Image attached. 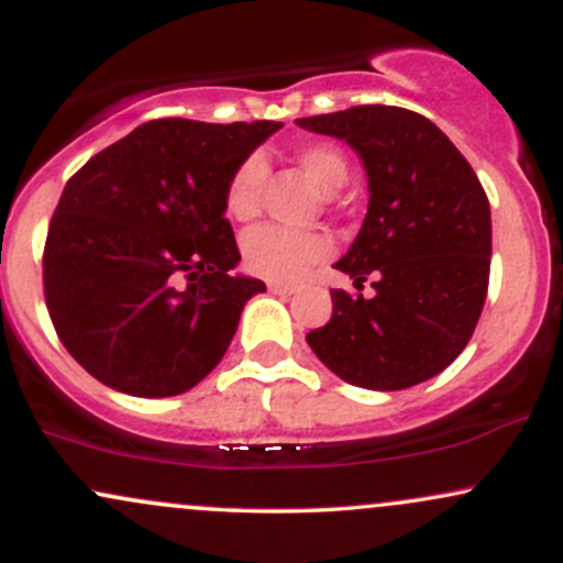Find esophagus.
I'll return each mask as SVG.
<instances>
[{"mask_svg":"<svg viewBox=\"0 0 563 563\" xmlns=\"http://www.w3.org/2000/svg\"><path fill=\"white\" fill-rule=\"evenodd\" d=\"M267 288H269V294H275V296H294L296 290H299L296 286H283V283H269Z\"/></svg>","mask_w":563,"mask_h":563,"instance_id":"34e87169","label":"esophagus"}]
</instances>
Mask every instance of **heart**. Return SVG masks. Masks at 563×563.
<instances>
[{"label":"heart","instance_id":"heart-1","mask_svg":"<svg viewBox=\"0 0 563 563\" xmlns=\"http://www.w3.org/2000/svg\"><path fill=\"white\" fill-rule=\"evenodd\" d=\"M294 161L325 192L339 190L349 177V161L331 142H301L294 147ZM264 183H267V161L262 156L243 158L224 185V211L235 222L254 219L262 209ZM328 254H331V241L322 232L264 224L245 232L243 238L245 267L269 283L301 280Z\"/></svg>","mask_w":563,"mask_h":563}]
</instances>
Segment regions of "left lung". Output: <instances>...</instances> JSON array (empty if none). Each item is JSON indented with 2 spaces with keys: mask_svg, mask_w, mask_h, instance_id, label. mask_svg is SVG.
<instances>
[{
  "mask_svg": "<svg viewBox=\"0 0 563 563\" xmlns=\"http://www.w3.org/2000/svg\"><path fill=\"white\" fill-rule=\"evenodd\" d=\"M357 151L367 214L335 269L365 299L331 290L333 314L307 344L346 384L397 391L442 373L466 349L489 286L487 192L437 124L394 106H357L296 119Z\"/></svg>",
  "mask_w": 563,
  "mask_h": 563,
  "instance_id": "left-lung-1",
  "label": "left lung"
}]
</instances>
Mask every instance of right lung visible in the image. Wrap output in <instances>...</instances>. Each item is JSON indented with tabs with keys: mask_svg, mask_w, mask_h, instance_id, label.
<instances>
[{
	"mask_svg": "<svg viewBox=\"0 0 563 563\" xmlns=\"http://www.w3.org/2000/svg\"><path fill=\"white\" fill-rule=\"evenodd\" d=\"M280 121L156 119L68 179L44 243V299L63 346L100 384L174 397L228 352L256 277L224 219V185Z\"/></svg>",
	"mask_w": 563,
	"mask_h": 563,
	"instance_id": "1",
	"label": "right lung"
}]
</instances>
